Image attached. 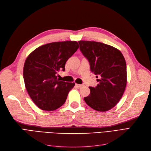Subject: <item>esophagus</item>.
I'll return each mask as SVG.
<instances>
[{
  "mask_svg": "<svg viewBox=\"0 0 151 151\" xmlns=\"http://www.w3.org/2000/svg\"><path fill=\"white\" fill-rule=\"evenodd\" d=\"M76 86L77 87V88H81L82 86H83V85H81V84H76Z\"/></svg>",
  "mask_w": 151,
  "mask_h": 151,
  "instance_id": "1",
  "label": "esophagus"
}]
</instances>
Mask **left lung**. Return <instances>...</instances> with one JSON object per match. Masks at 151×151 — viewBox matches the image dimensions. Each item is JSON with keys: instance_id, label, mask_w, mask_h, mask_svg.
I'll return each mask as SVG.
<instances>
[{"instance_id": "8db88e82", "label": "left lung", "mask_w": 151, "mask_h": 151, "mask_svg": "<svg viewBox=\"0 0 151 151\" xmlns=\"http://www.w3.org/2000/svg\"><path fill=\"white\" fill-rule=\"evenodd\" d=\"M79 49L87 58L98 84L89 87L86 104L98 111H106L119 102L127 84V65L120 50L96 42L79 41Z\"/></svg>"}]
</instances>
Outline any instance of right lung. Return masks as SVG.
I'll return each mask as SVG.
<instances>
[{
	"label": "right lung",
	"mask_w": 151,
	"mask_h": 151,
	"mask_svg": "<svg viewBox=\"0 0 151 151\" xmlns=\"http://www.w3.org/2000/svg\"><path fill=\"white\" fill-rule=\"evenodd\" d=\"M78 48L77 42L50 43L36 48L26 58L23 68L25 86L40 109L53 111L65 102L75 83L60 81L57 74L65 71L66 62Z\"/></svg>",
	"instance_id": "1"
}]
</instances>
